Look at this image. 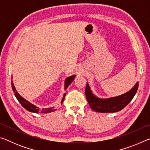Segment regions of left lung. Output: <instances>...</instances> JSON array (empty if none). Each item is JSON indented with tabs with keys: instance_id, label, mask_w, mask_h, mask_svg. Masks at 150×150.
I'll return each instance as SVG.
<instances>
[{
	"instance_id": "left-lung-1",
	"label": "left lung",
	"mask_w": 150,
	"mask_h": 150,
	"mask_svg": "<svg viewBox=\"0 0 150 150\" xmlns=\"http://www.w3.org/2000/svg\"><path fill=\"white\" fill-rule=\"evenodd\" d=\"M138 85L137 82L132 88L123 95L108 98H100L93 93L87 83L85 88L86 98L91 108L94 111L103 113L116 112L123 109L130 102L138 91Z\"/></svg>"
}]
</instances>
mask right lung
Masks as SVG:
<instances>
[{
    "mask_svg": "<svg viewBox=\"0 0 150 150\" xmlns=\"http://www.w3.org/2000/svg\"><path fill=\"white\" fill-rule=\"evenodd\" d=\"M75 77V75H73L72 76H70V77H68L67 78L65 79V90H66L67 88V87H69V85L72 83V81L74 80V79ZM12 88L13 90V92L14 93V95L16 96V98H17V100L19 101L20 103L21 104L22 106L23 107L26 109L28 111L31 112H34V113H38V112H42V113H50L52 112L55 111V109L54 107H50V108H42V110H40V108L34 105H33L31 103H30L29 101H28L27 100L24 98L22 96L20 95V94L17 92L16 90V88H15L14 83L12 81ZM66 93H65L63 95V97L62 100V102H61V105H62V103L64 100L65 96Z\"/></svg>",
    "mask_w": 150,
    "mask_h": 150,
    "instance_id": "right-lung-1",
    "label": "right lung"
}]
</instances>
